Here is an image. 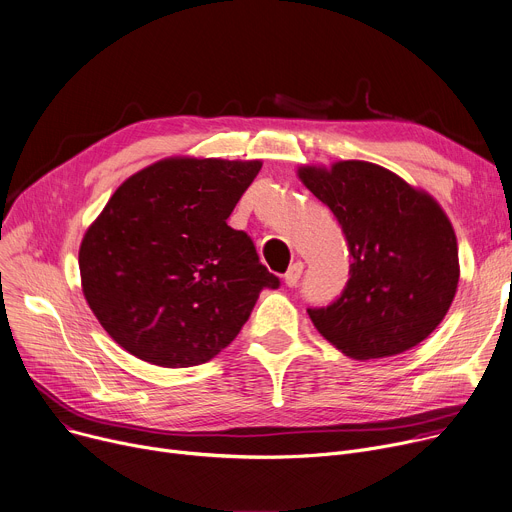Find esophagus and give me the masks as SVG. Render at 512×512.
<instances>
[{"label":"esophagus","instance_id":"1","mask_svg":"<svg viewBox=\"0 0 512 512\" xmlns=\"http://www.w3.org/2000/svg\"><path fill=\"white\" fill-rule=\"evenodd\" d=\"M302 269H304V263H302V261H296V263H292V265L288 267V271L284 274V282H286L288 288H294V286L298 284V280H300V276H302Z\"/></svg>","mask_w":512,"mask_h":512}]
</instances>
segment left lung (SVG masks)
<instances>
[{"instance_id":"left-lung-1","label":"left lung","mask_w":512,"mask_h":512,"mask_svg":"<svg viewBox=\"0 0 512 512\" xmlns=\"http://www.w3.org/2000/svg\"><path fill=\"white\" fill-rule=\"evenodd\" d=\"M298 179L342 224L352 257L342 296L309 309L317 331L356 360L418 346L449 313L459 284L457 236L445 210L364 160L300 166Z\"/></svg>"}]
</instances>
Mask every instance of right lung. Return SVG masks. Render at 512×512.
I'll list each match as a JSON object with an SVG mask.
<instances>
[{
  "mask_svg": "<svg viewBox=\"0 0 512 512\" xmlns=\"http://www.w3.org/2000/svg\"><path fill=\"white\" fill-rule=\"evenodd\" d=\"M261 160L177 156L131 175L80 245L82 292L98 323L144 362L212 360L280 280L226 224Z\"/></svg>",
  "mask_w": 512,
  "mask_h": 512,
  "instance_id": "obj_1",
  "label": "right lung"
}]
</instances>
